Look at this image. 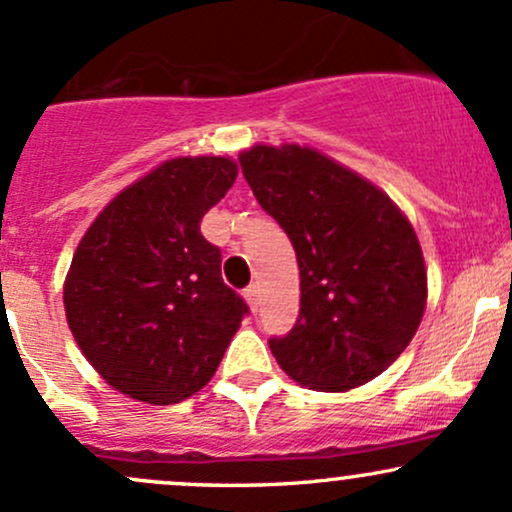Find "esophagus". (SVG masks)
Wrapping results in <instances>:
<instances>
[{"instance_id": "1", "label": "esophagus", "mask_w": 512, "mask_h": 512, "mask_svg": "<svg viewBox=\"0 0 512 512\" xmlns=\"http://www.w3.org/2000/svg\"><path fill=\"white\" fill-rule=\"evenodd\" d=\"M245 301L250 303L252 311H257V306H260V289H257V284H250L245 289Z\"/></svg>"}]
</instances>
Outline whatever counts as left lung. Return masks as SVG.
I'll list each match as a JSON object with an SVG mask.
<instances>
[{
  "label": "left lung",
  "instance_id": "8db88e82",
  "mask_svg": "<svg viewBox=\"0 0 512 512\" xmlns=\"http://www.w3.org/2000/svg\"><path fill=\"white\" fill-rule=\"evenodd\" d=\"M240 167L299 262V320L269 340L279 367L316 391L372 381L406 350L428 303L411 221L369 179L306 145H252Z\"/></svg>",
  "mask_w": 512,
  "mask_h": 512
}]
</instances>
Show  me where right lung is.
<instances>
[{"instance_id": "add662e5", "label": "right lung", "mask_w": 512, "mask_h": 512, "mask_svg": "<svg viewBox=\"0 0 512 512\" xmlns=\"http://www.w3.org/2000/svg\"><path fill=\"white\" fill-rule=\"evenodd\" d=\"M238 177L230 157H174L94 218L65 277V316L116 391L170 406L204 389L247 316L201 218Z\"/></svg>"}]
</instances>
